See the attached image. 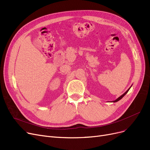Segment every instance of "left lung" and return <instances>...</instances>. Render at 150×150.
I'll return each mask as SVG.
<instances>
[{
	"label": "left lung",
	"mask_w": 150,
	"mask_h": 150,
	"mask_svg": "<svg viewBox=\"0 0 150 150\" xmlns=\"http://www.w3.org/2000/svg\"><path fill=\"white\" fill-rule=\"evenodd\" d=\"M132 86V85H131V86ZM131 87H130V88H129V89H128L127 91H126V92H125V93L123 94V95H122L121 96H120L119 98H117L115 100L113 101V102H117V101H119L120 99H122V98H123V97H124V96L126 95V94L127 93V92L129 91V89H130V88H131Z\"/></svg>",
	"instance_id": "8db88e82"
}]
</instances>
